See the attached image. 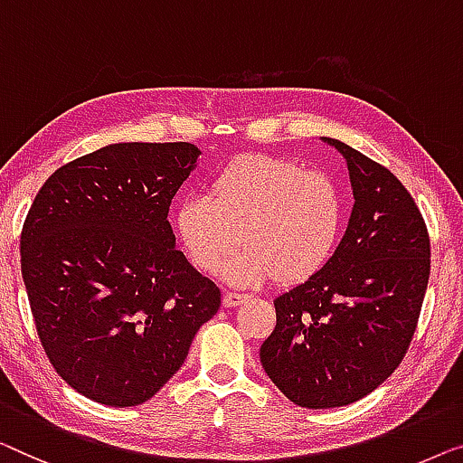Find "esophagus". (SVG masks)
I'll return each mask as SVG.
<instances>
[{
    "mask_svg": "<svg viewBox=\"0 0 463 463\" xmlns=\"http://www.w3.org/2000/svg\"><path fill=\"white\" fill-rule=\"evenodd\" d=\"M247 298H250V296H247V294H241V291H226L222 302H224L226 308H232V306L241 304V302H243V299H247Z\"/></svg>",
    "mask_w": 463,
    "mask_h": 463,
    "instance_id": "1",
    "label": "esophagus"
}]
</instances>
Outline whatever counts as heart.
I'll return each mask as SVG.
<instances>
[{
    "label": "heart",
    "mask_w": 463,
    "mask_h": 463,
    "mask_svg": "<svg viewBox=\"0 0 463 463\" xmlns=\"http://www.w3.org/2000/svg\"><path fill=\"white\" fill-rule=\"evenodd\" d=\"M342 216L340 186L329 174L294 159L241 155L213 175L210 194L178 201L174 231L194 269L216 270L239 234L243 245L224 266L231 281L298 283L329 260Z\"/></svg>",
    "instance_id": "obj_1"
}]
</instances>
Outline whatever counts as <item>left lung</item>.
Wrapping results in <instances>:
<instances>
[{
	"label": "left lung",
	"instance_id": "obj_1",
	"mask_svg": "<svg viewBox=\"0 0 463 463\" xmlns=\"http://www.w3.org/2000/svg\"><path fill=\"white\" fill-rule=\"evenodd\" d=\"M354 207L334 256L275 299L260 348L272 383L306 409L363 399L394 373L413 340L430 277V234L411 193L388 167L340 140Z\"/></svg>",
	"mask_w": 463,
	"mask_h": 463
}]
</instances>
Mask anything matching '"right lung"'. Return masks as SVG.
Returning <instances> with one entry per match:
<instances>
[{"instance_id":"add662e5","label":"right lung","mask_w":463,"mask_h":463,"mask_svg":"<svg viewBox=\"0 0 463 463\" xmlns=\"http://www.w3.org/2000/svg\"><path fill=\"white\" fill-rule=\"evenodd\" d=\"M188 142H123L58 167L21 232V270L56 373L109 407L140 405L184 363L220 289L175 250L169 205Z\"/></svg>"}]
</instances>
